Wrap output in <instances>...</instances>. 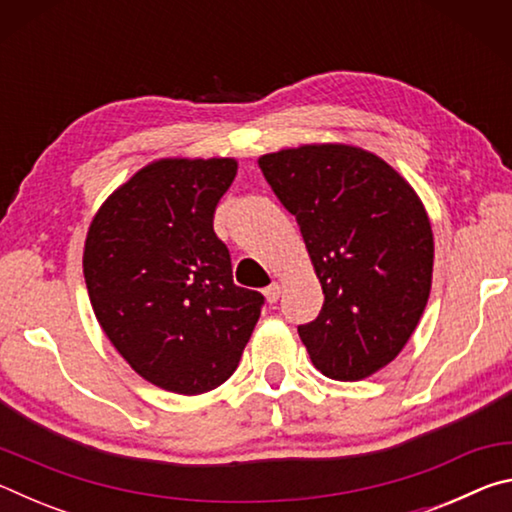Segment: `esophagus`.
I'll return each instance as SVG.
<instances>
[{"instance_id":"34e87169","label":"esophagus","mask_w":512,"mask_h":512,"mask_svg":"<svg viewBox=\"0 0 512 512\" xmlns=\"http://www.w3.org/2000/svg\"><path fill=\"white\" fill-rule=\"evenodd\" d=\"M280 293H282V284L280 282H273L271 287L264 289V296H266L268 302H277V298H280Z\"/></svg>"}]
</instances>
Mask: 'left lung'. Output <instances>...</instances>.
<instances>
[{
    "mask_svg": "<svg viewBox=\"0 0 512 512\" xmlns=\"http://www.w3.org/2000/svg\"><path fill=\"white\" fill-rule=\"evenodd\" d=\"M257 162L325 293L318 318L298 327L311 363L339 381L375 375L409 343L431 293L433 232L418 192L354 144H300Z\"/></svg>",
    "mask_w": 512,
    "mask_h": 512,
    "instance_id": "8db88e82",
    "label": "left lung"
}]
</instances>
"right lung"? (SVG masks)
<instances>
[{
    "mask_svg": "<svg viewBox=\"0 0 512 512\" xmlns=\"http://www.w3.org/2000/svg\"><path fill=\"white\" fill-rule=\"evenodd\" d=\"M235 158H160L135 171L94 214L83 275L103 334L137 375L201 395L237 370L264 296L232 282L214 235Z\"/></svg>",
    "mask_w": 512,
    "mask_h": 512,
    "instance_id": "add662e5",
    "label": "right lung"
}]
</instances>
